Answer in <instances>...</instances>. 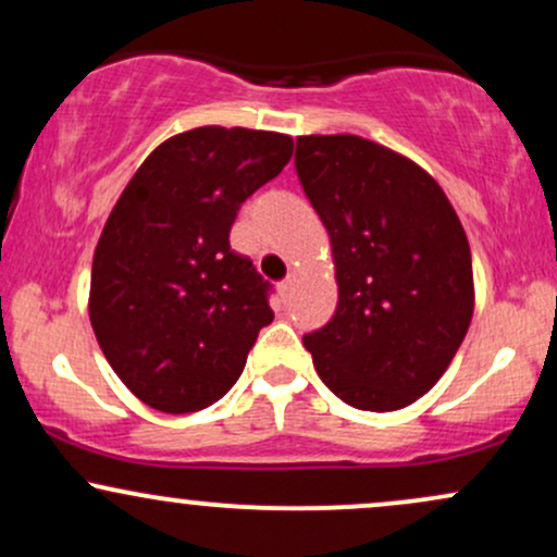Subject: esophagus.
<instances>
[{
    "mask_svg": "<svg viewBox=\"0 0 557 557\" xmlns=\"http://www.w3.org/2000/svg\"><path fill=\"white\" fill-rule=\"evenodd\" d=\"M280 287V296H283L285 300L290 298V293H293V287H296V274H287V277L283 280V283L277 285Z\"/></svg>",
    "mask_w": 557,
    "mask_h": 557,
    "instance_id": "obj_1",
    "label": "esophagus"
}]
</instances>
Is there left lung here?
Instances as JSON below:
<instances>
[{
  "label": "left lung",
  "instance_id": "obj_1",
  "mask_svg": "<svg viewBox=\"0 0 557 557\" xmlns=\"http://www.w3.org/2000/svg\"><path fill=\"white\" fill-rule=\"evenodd\" d=\"M296 170L327 227L335 317L304 337L317 374L361 411H398L437 385L474 314L471 248L445 190L361 136H300Z\"/></svg>",
  "mask_w": 557,
  "mask_h": 557
}]
</instances>
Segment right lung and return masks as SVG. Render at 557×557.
Returning a JSON list of instances; mask_svg holds the SVG:
<instances>
[{"mask_svg": "<svg viewBox=\"0 0 557 557\" xmlns=\"http://www.w3.org/2000/svg\"><path fill=\"white\" fill-rule=\"evenodd\" d=\"M290 154L285 133L194 127L159 144L120 194L96 243L88 317L146 406L201 411L238 382L274 311L230 227Z\"/></svg>", "mask_w": 557, "mask_h": 557, "instance_id": "add662e5", "label": "right lung"}]
</instances>
